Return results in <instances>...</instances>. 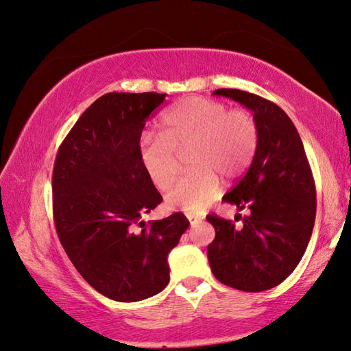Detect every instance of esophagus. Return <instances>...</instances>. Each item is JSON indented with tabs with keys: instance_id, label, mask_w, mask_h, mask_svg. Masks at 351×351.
Returning <instances> with one entry per match:
<instances>
[{
	"instance_id": "esophagus-1",
	"label": "esophagus",
	"mask_w": 351,
	"mask_h": 351,
	"mask_svg": "<svg viewBox=\"0 0 351 351\" xmlns=\"http://www.w3.org/2000/svg\"><path fill=\"white\" fill-rule=\"evenodd\" d=\"M187 219L190 220V223H191V226H197L200 221H202V219L200 217H197V215H195V214H187Z\"/></svg>"
}]
</instances>
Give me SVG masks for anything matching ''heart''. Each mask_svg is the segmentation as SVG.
<instances>
[{
	"label": "heart",
	"instance_id": "heart-1",
	"mask_svg": "<svg viewBox=\"0 0 351 351\" xmlns=\"http://www.w3.org/2000/svg\"><path fill=\"white\" fill-rule=\"evenodd\" d=\"M258 146V125L250 111L228 110L223 102L193 96L162 116L158 136L141 141L140 161L154 187L166 191L176 181L178 155L187 149L191 169L178 182L166 204L171 210L202 211L217 197L220 176L234 180L249 166Z\"/></svg>",
	"mask_w": 351,
	"mask_h": 351
}]
</instances>
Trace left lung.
I'll list each match as a JSON object with an SVG mask.
<instances>
[{"label":"left lung","mask_w":351,"mask_h":351,"mask_svg":"<svg viewBox=\"0 0 351 351\" xmlns=\"http://www.w3.org/2000/svg\"><path fill=\"white\" fill-rule=\"evenodd\" d=\"M214 95L253 111L258 146L249 170L223 197L249 215L241 226L206 215L215 229L208 261L221 283L259 293L285 280L304 255L317 213L314 176L299 132L279 106L238 88H219Z\"/></svg>","instance_id":"obj_1"}]
</instances>
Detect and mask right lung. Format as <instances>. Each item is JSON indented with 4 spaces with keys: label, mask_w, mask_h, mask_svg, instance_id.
I'll return each mask as SVG.
<instances>
[{
    "label": "right lung",
    "mask_w": 351,
    "mask_h": 351,
    "mask_svg": "<svg viewBox=\"0 0 351 351\" xmlns=\"http://www.w3.org/2000/svg\"><path fill=\"white\" fill-rule=\"evenodd\" d=\"M164 99L155 92L101 96L72 126L52 170L58 240L88 285L116 302L167 287V255L190 225L181 213L140 220L162 202L141 166L140 137Z\"/></svg>",
    "instance_id": "1"
}]
</instances>
